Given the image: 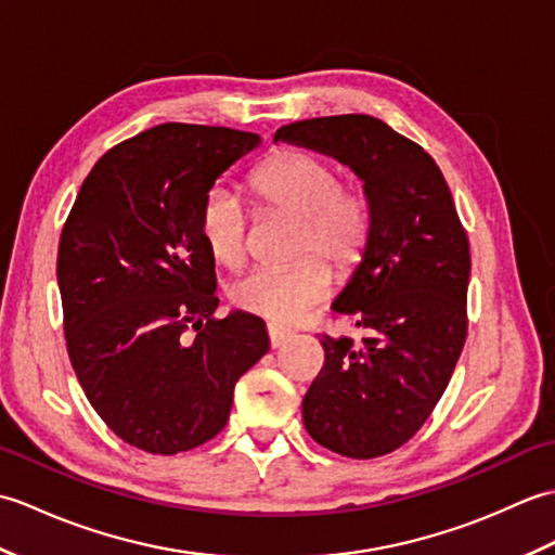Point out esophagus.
Instances as JSON below:
<instances>
[{
    "label": "esophagus",
    "instance_id": "34e87169",
    "mask_svg": "<svg viewBox=\"0 0 555 555\" xmlns=\"http://www.w3.org/2000/svg\"><path fill=\"white\" fill-rule=\"evenodd\" d=\"M267 334H269V344H271V348L284 346L286 340L293 336V334H291V328H284V326H279V324H269V326H267Z\"/></svg>",
    "mask_w": 555,
    "mask_h": 555
}]
</instances>
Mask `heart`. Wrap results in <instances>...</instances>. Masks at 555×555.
Returning a JSON list of instances; mask_svg holds the SVG:
<instances>
[{
    "instance_id": "b5f03b06",
    "label": "heart",
    "mask_w": 555,
    "mask_h": 555,
    "mask_svg": "<svg viewBox=\"0 0 555 555\" xmlns=\"http://www.w3.org/2000/svg\"><path fill=\"white\" fill-rule=\"evenodd\" d=\"M255 203L264 211L300 219L298 255L320 253L338 271L356 269L372 243L374 199L367 188L340 181L332 162L308 150L286 147L259 164L250 176ZM199 233L217 262L238 267L247 255V215L229 188H211L199 207ZM332 288V271L320 257L293 267H257L229 286L243 312L291 324L322 302Z\"/></svg>"
}]
</instances>
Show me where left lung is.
Returning a JSON list of instances; mask_svg holds the SVG:
<instances>
[{
	"label": "left lung",
	"instance_id": "obj_1",
	"mask_svg": "<svg viewBox=\"0 0 555 555\" xmlns=\"http://www.w3.org/2000/svg\"><path fill=\"white\" fill-rule=\"evenodd\" d=\"M274 140L334 155L374 199L367 255L332 305L364 338L322 334L324 367L302 398V422L338 455H386L427 422L463 352L467 233L436 162L374 116L305 119Z\"/></svg>",
	"mask_w": 555,
	"mask_h": 555
}]
</instances>
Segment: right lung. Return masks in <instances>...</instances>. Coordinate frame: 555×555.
<instances>
[{"instance_id":"right-lung-1","label":"right lung","mask_w":555,"mask_h":555,"mask_svg":"<svg viewBox=\"0 0 555 555\" xmlns=\"http://www.w3.org/2000/svg\"><path fill=\"white\" fill-rule=\"evenodd\" d=\"M257 145L221 126L150 128L104 152L62 229L70 364L104 424L152 455L215 439L235 382L269 350L259 317H215V257L199 233L209 188Z\"/></svg>"}]
</instances>
